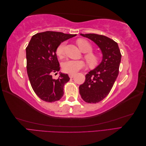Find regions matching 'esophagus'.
Segmentation results:
<instances>
[{
    "label": "esophagus",
    "instance_id": "1",
    "mask_svg": "<svg viewBox=\"0 0 146 146\" xmlns=\"http://www.w3.org/2000/svg\"><path fill=\"white\" fill-rule=\"evenodd\" d=\"M74 76V74H69V77L70 78H72Z\"/></svg>",
    "mask_w": 146,
    "mask_h": 146
}]
</instances>
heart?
Segmentation results:
<instances>
[{"label": "heart", "instance_id": "b5f03b06", "mask_svg": "<svg viewBox=\"0 0 146 146\" xmlns=\"http://www.w3.org/2000/svg\"><path fill=\"white\" fill-rule=\"evenodd\" d=\"M77 45L81 51L83 53H86L84 56L88 64L90 66H95L99 62V56L91 52L92 50V47L91 44L86 39H79L77 41ZM66 43L62 42L57 47L56 49V54L60 58H63ZM85 66V63L81 60H69L64 61L62 65L63 70L68 74H74L78 70L82 69Z\"/></svg>", "mask_w": 146, "mask_h": 146}]
</instances>
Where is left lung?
Returning <instances> with one entry per match:
<instances>
[{"label": "left lung", "instance_id": "left-lung-1", "mask_svg": "<svg viewBox=\"0 0 146 146\" xmlns=\"http://www.w3.org/2000/svg\"><path fill=\"white\" fill-rule=\"evenodd\" d=\"M99 46L102 52V60L85 76V81L79 86L82 99L87 103L96 104L107 97L119 74L121 54L117 43L104 35L80 34Z\"/></svg>", "mask_w": 146, "mask_h": 146}]
</instances>
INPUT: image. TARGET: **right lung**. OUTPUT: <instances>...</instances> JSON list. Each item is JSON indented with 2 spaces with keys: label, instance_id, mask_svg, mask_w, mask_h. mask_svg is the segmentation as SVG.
<instances>
[{
  "label": "right lung",
  "instance_id": "add662e5",
  "mask_svg": "<svg viewBox=\"0 0 146 146\" xmlns=\"http://www.w3.org/2000/svg\"><path fill=\"white\" fill-rule=\"evenodd\" d=\"M76 36L47 31L35 34L31 38L26 47L27 71L31 86L41 100L53 102L63 97L64 85L70 78L63 73L58 78L52 77V74L60 69L56 49L61 42Z\"/></svg>",
  "mask_w": 146,
  "mask_h": 146
}]
</instances>
